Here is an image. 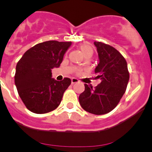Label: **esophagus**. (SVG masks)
<instances>
[{
    "label": "esophagus",
    "mask_w": 152,
    "mask_h": 152,
    "mask_svg": "<svg viewBox=\"0 0 152 152\" xmlns=\"http://www.w3.org/2000/svg\"><path fill=\"white\" fill-rule=\"evenodd\" d=\"M78 82V79L75 78V77H73V78H72V84H75V83Z\"/></svg>",
    "instance_id": "34e87169"
}]
</instances>
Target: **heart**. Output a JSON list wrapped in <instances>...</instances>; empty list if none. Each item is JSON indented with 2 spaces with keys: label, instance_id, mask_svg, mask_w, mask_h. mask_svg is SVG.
I'll list each match as a JSON object with an SVG mask.
<instances>
[{
  "label": "heart",
  "instance_id": "obj_1",
  "mask_svg": "<svg viewBox=\"0 0 152 152\" xmlns=\"http://www.w3.org/2000/svg\"><path fill=\"white\" fill-rule=\"evenodd\" d=\"M80 52L82 53L83 56L85 57L87 56H92L93 55V49L92 47L89 44H82L80 46Z\"/></svg>",
  "mask_w": 152,
  "mask_h": 152
}]
</instances>
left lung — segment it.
<instances>
[{"label":"left lung","mask_w":152,"mask_h":152,"mask_svg":"<svg viewBox=\"0 0 152 152\" xmlns=\"http://www.w3.org/2000/svg\"><path fill=\"white\" fill-rule=\"evenodd\" d=\"M94 44L99 58L94 72L101 83L95 88L84 84L85 90L79 96V103L87 112L103 115L117 106L126 92L129 74L126 59L116 49L100 42Z\"/></svg>","instance_id":"8db88e82"}]
</instances>
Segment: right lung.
<instances>
[{
  "label": "right lung",
  "instance_id": "right-lung-1",
  "mask_svg": "<svg viewBox=\"0 0 152 152\" xmlns=\"http://www.w3.org/2000/svg\"><path fill=\"white\" fill-rule=\"evenodd\" d=\"M72 42L46 41L26 51L17 62L14 77L19 96L26 108L46 113L59 106L71 79L52 78V69L58 68Z\"/></svg>",
  "mask_w": 152,
  "mask_h": 152
}]
</instances>
